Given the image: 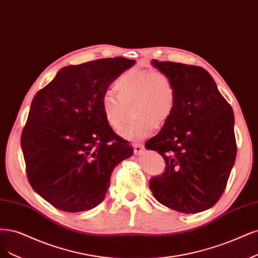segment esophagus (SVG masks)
Masks as SVG:
<instances>
[{"label": "esophagus", "mask_w": 258, "mask_h": 258, "mask_svg": "<svg viewBox=\"0 0 258 258\" xmlns=\"http://www.w3.org/2000/svg\"><path fill=\"white\" fill-rule=\"evenodd\" d=\"M133 149H135V154L138 155V156L142 155V154H143V152H144V147L142 146V145H140V144H135V145H133Z\"/></svg>", "instance_id": "obj_1"}]
</instances>
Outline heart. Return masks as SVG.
<instances>
[{
    "label": "heart",
    "instance_id": "1",
    "mask_svg": "<svg viewBox=\"0 0 258 258\" xmlns=\"http://www.w3.org/2000/svg\"><path fill=\"white\" fill-rule=\"evenodd\" d=\"M113 92H106L101 98L102 114L109 125L119 130L126 118L127 106L132 105L135 116L122 128L120 136L138 142L147 138L157 125H162L174 111L176 91L166 75L146 69H131L115 83Z\"/></svg>",
    "mask_w": 258,
    "mask_h": 258
}]
</instances>
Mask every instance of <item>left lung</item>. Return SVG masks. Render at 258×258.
<instances>
[{"instance_id": "obj_1", "label": "left lung", "mask_w": 258, "mask_h": 258, "mask_svg": "<svg viewBox=\"0 0 258 258\" xmlns=\"http://www.w3.org/2000/svg\"><path fill=\"white\" fill-rule=\"evenodd\" d=\"M172 80L174 111L145 143L165 160V172L149 182L156 200L183 214L211 208L223 193L236 160L232 106L206 69L152 59Z\"/></svg>"}]
</instances>
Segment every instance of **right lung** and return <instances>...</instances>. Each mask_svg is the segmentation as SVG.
Listing matches in <instances>:
<instances>
[{
	"mask_svg": "<svg viewBox=\"0 0 258 258\" xmlns=\"http://www.w3.org/2000/svg\"><path fill=\"white\" fill-rule=\"evenodd\" d=\"M135 64L114 57L70 65L35 95L21 148L30 184L55 208L80 212L98 206L114 167L133 155L106 122L101 98Z\"/></svg>",
	"mask_w": 258,
	"mask_h": 258,
	"instance_id": "obj_1",
	"label": "right lung"
}]
</instances>
